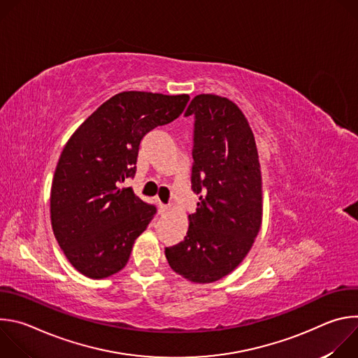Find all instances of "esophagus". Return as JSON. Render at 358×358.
<instances>
[{"label":"esophagus","mask_w":358,"mask_h":358,"mask_svg":"<svg viewBox=\"0 0 358 358\" xmlns=\"http://www.w3.org/2000/svg\"><path fill=\"white\" fill-rule=\"evenodd\" d=\"M169 211V207L164 206V203L159 202V214H166Z\"/></svg>","instance_id":"34e87169"}]
</instances>
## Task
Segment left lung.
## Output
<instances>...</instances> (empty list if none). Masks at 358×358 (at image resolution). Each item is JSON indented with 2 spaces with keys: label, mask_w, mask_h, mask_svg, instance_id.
<instances>
[{
  "label": "left lung",
  "mask_w": 358,
  "mask_h": 358,
  "mask_svg": "<svg viewBox=\"0 0 358 358\" xmlns=\"http://www.w3.org/2000/svg\"><path fill=\"white\" fill-rule=\"evenodd\" d=\"M191 188L199 194L182 242L166 248L171 269L194 283L229 275L248 255L262 225V176L257 143L232 100L196 94Z\"/></svg>",
  "instance_id": "left-lung-1"
}]
</instances>
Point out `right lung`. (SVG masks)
<instances>
[{"instance_id":"1","label":"right lung","mask_w":358,"mask_h":358,"mask_svg":"<svg viewBox=\"0 0 358 358\" xmlns=\"http://www.w3.org/2000/svg\"><path fill=\"white\" fill-rule=\"evenodd\" d=\"M188 100V94L117 93L65 144L50 188V224L65 257L82 275L103 279L126 266L156 208L130 187L117 185L136 174L141 138L177 119Z\"/></svg>"}]
</instances>
